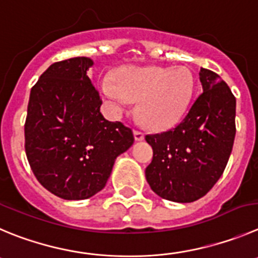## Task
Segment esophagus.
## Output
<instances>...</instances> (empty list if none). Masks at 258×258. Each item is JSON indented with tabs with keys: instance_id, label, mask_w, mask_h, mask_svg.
<instances>
[{
	"instance_id": "obj_1",
	"label": "esophagus",
	"mask_w": 258,
	"mask_h": 258,
	"mask_svg": "<svg viewBox=\"0 0 258 258\" xmlns=\"http://www.w3.org/2000/svg\"><path fill=\"white\" fill-rule=\"evenodd\" d=\"M134 136H135V140L136 141H143L144 139H145V135H144V132L139 131V130H135Z\"/></svg>"
}]
</instances>
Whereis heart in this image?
<instances>
[{
	"mask_svg": "<svg viewBox=\"0 0 258 258\" xmlns=\"http://www.w3.org/2000/svg\"><path fill=\"white\" fill-rule=\"evenodd\" d=\"M103 95L117 107L137 102L141 123L151 130H167L182 119L196 89L195 75L184 66L124 67L114 83L103 81Z\"/></svg>",
	"mask_w": 258,
	"mask_h": 258,
	"instance_id": "heart-1",
	"label": "heart"
}]
</instances>
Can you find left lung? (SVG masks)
I'll use <instances>...</instances> for the list:
<instances>
[{"label":"left lung","instance_id":"8db88e82","mask_svg":"<svg viewBox=\"0 0 258 258\" xmlns=\"http://www.w3.org/2000/svg\"><path fill=\"white\" fill-rule=\"evenodd\" d=\"M202 93L174 128L146 135L153 160L145 170L158 196L194 202L205 196L227 167L235 137V96L218 74L200 70Z\"/></svg>","mask_w":258,"mask_h":258}]
</instances>
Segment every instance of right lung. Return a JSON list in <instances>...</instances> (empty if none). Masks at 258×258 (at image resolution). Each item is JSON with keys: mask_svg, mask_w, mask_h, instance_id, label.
<instances>
[{"mask_svg": "<svg viewBox=\"0 0 258 258\" xmlns=\"http://www.w3.org/2000/svg\"><path fill=\"white\" fill-rule=\"evenodd\" d=\"M88 57L50 64L30 91L25 153L39 183L64 200H85L105 187L114 160L131 148L134 134L107 121L86 71Z\"/></svg>", "mask_w": 258, "mask_h": 258, "instance_id": "add662e5", "label": "right lung"}]
</instances>
